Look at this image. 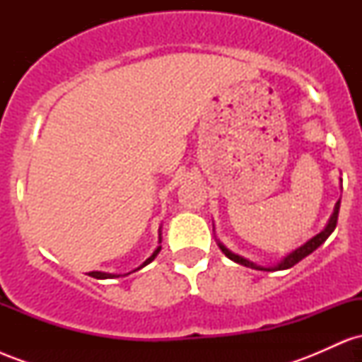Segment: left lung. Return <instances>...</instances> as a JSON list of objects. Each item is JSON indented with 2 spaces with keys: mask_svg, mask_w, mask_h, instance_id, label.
I'll return each instance as SVG.
<instances>
[{
  "mask_svg": "<svg viewBox=\"0 0 362 362\" xmlns=\"http://www.w3.org/2000/svg\"><path fill=\"white\" fill-rule=\"evenodd\" d=\"M340 184H342V178H340ZM339 209H340V199L337 202H335V207H334V213H332L330 219H328V223L325 224V228H323L320 233H317L313 236V238H310L308 242L303 243L301 247L294 248L293 252H289L288 255H284L282 259L277 262V264L274 265H259L255 264V262L245 259V257L238 255V253H233L231 250H228L224 245L219 242V240H216V243H218V247L221 248V252L224 253V255L228 257L230 260L236 262V264L240 265H245V267H250V269H255V271H265V272H274V271H286V269H291L293 265H296L298 262L305 259V257H308L310 253H313L317 248L320 247V245L325 243V240L330 236L332 233H334L335 226H337V218H339ZM213 231H214V224H213Z\"/></svg>",
  "mask_w": 362,
  "mask_h": 362,
  "instance_id": "8db88e82",
  "label": "left lung"
}]
</instances>
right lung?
Instances as JSON below:
<instances>
[{"instance_id": "right-lung-1", "label": "right lung", "mask_w": 362, "mask_h": 362, "mask_svg": "<svg viewBox=\"0 0 362 362\" xmlns=\"http://www.w3.org/2000/svg\"><path fill=\"white\" fill-rule=\"evenodd\" d=\"M158 243H161V228H160V231H158ZM160 250H161V245H158V247H156V250L153 252L151 255H149L148 259L144 260L143 264H141L138 269H134V271H132V272L139 271V269H143L144 265H148L149 262H153V260H155L158 253H160ZM129 274H131V272H129ZM129 274H124V276H129ZM90 276H91V277H95V279H114V277H120V276H122V274H109V272H100V271H95V272H90Z\"/></svg>"}]
</instances>
